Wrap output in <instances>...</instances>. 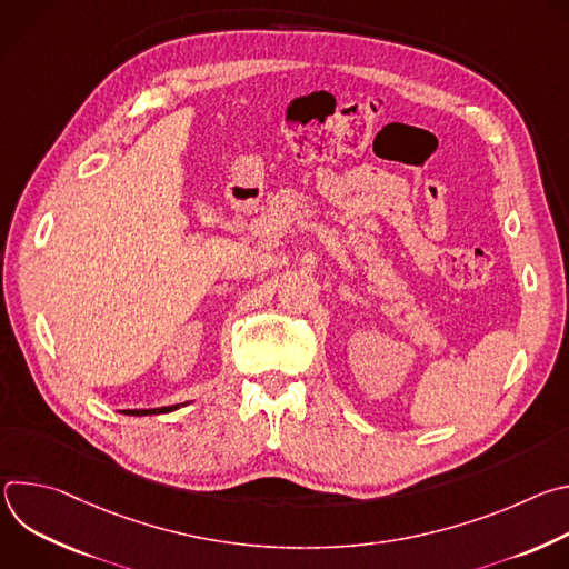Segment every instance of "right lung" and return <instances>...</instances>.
Masks as SVG:
<instances>
[{"mask_svg":"<svg viewBox=\"0 0 569 569\" xmlns=\"http://www.w3.org/2000/svg\"><path fill=\"white\" fill-rule=\"evenodd\" d=\"M184 405V402H182ZM180 405H169V408H154V410H123V415H130V417H146V415H167V412H173L178 410Z\"/></svg>","mask_w":569,"mask_h":569,"instance_id":"right-lung-1","label":"right lung"}]
</instances>
